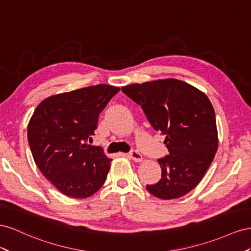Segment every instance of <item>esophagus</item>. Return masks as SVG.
I'll return each mask as SVG.
<instances>
[{"label": "esophagus", "instance_id": "obj_1", "mask_svg": "<svg viewBox=\"0 0 251 251\" xmlns=\"http://www.w3.org/2000/svg\"><path fill=\"white\" fill-rule=\"evenodd\" d=\"M129 156L131 157V159L134 161V162H141L143 160V156L140 152H138L137 150H131L130 153H129Z\"/></svg>", "mask_w": 251, "mask_h": 251}]
</instances>
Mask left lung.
I'll list each match as a JSON object with an SVG mask.
<instances>
[{
    "label": "left lung",
    "instance_id": "left-lung-1",
    "mask_svg": "<svg viewBox=\"0 0 251 251\" xmlns=\"http://www.w3.org/2000/svg\"><path fill=\"white\" fill-rule=\"evenodd\" d=\"M122 91L139 104L169 154L157 160L162 178L146 185L162 200L181 198L201 182L218 150L216 113L205 94L176 78L131 84Z\"/></svg>",
    "mask_w": 251,
    "mask_h": 251
}]
</instances>
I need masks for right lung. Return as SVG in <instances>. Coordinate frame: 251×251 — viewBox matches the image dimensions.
Segmentation results:
<instances>
[{
	"mask_svg": "<svg viewBox=\"0 0 251 251\" xmlns=\"http://www.w3.org/2000/svg\"><path fill=\"white\" fill-rule=\"evenodd\" d=\"M120 91L100 84L49 97L28 124V143L41 173L64 195L85 199L102 187L111 159L99 146L87 145L99 116Z\"/></svg>",
	"mask_w": 251,
	"mask_h": 251,
	"instance_id": "add662e5",
	"label": "right lung"
}]
</instances>
